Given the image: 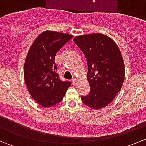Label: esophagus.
Segmentation results:
<instances>
[{
	"instance_id": "obj_1",
	"label": "esophagus",
	"mask_w": 146,
	"mask_h": 146,
	"mask_svg": "<svg viewBox=\"0 0 146 146\" xmlns=\"http://www.w3.org/2000/svg\"><path fill=\"white\" fill-rule=\"evenodd\" d=\"M77 81H78V79L76 78H74L72 79V83H73V85H76L77 84Z\"/></svg>"
}]
</instances>
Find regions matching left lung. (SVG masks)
<instances>
[{"label": "left lung", "instance_id": "left-lung-1", "mask_svg": "<svg viewBox=\"0 0 146 146\" xmlns=\"http://www.w3.org/2000/svg\"><path fill=\"white\" fill-rule=\"evenodd\" d=\"M88 63L87 79L90 92L82 102L93 110L107 107L121 90L125 78L124 61L112 39L100 33L77 36L73 39Z\"/></svg>", "mask_w": 146, "mask_h": 146}]
</instances>
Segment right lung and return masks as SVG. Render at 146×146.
<instances>
[{
    "mask_svg": "<svg viewBox=\"0 0 146 146\" xmlns=\"http://www.w3.org/2000/svg\"><path fill=\"white\" fill-rule=\"evenodd\" d=\"M73 35L46 30L36 38L29 48L24 66L28 91L42 107H51L63 100L70 82L62 81L56 72V54Z\"/></svg>",
    "mask_w": 146,
    "mask_h": 146,
    "instance_id": "right-lung-1",
    "label": "right lung"
}]
</instances>
